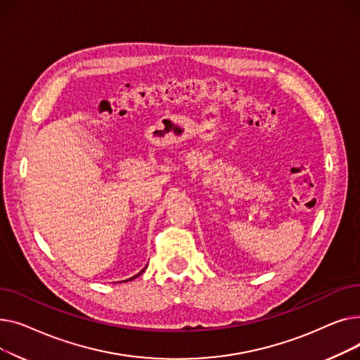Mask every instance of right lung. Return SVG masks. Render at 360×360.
Returning a JSON list of instances; mask_svg holds the SVG:
<instances>
[{
    "label": "right lung",
    "instance_id": "add662e5",
    "mask_svg": "<svg viewBox=\"0 0 360 360\" xmlns=\"http://www.w3.org/2000/svg\"><path fill=\"white\" fill-rule=\"evenodd\" d=\"M144 270H146V269H143V270H141V271H140V273H139V274H136V276H134V277H129V278H127V280H124V281H128V280H134V278H136V277H139V276H140V274H141V273H143V271H144Z\"/></svg>",
    "mask_w": 360,
    "mask_h": 360
}]
</instances>
